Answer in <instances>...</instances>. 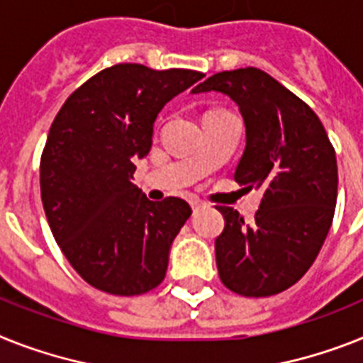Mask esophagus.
Listing matches in <instances>:
<instances>
[{
  "mask_svg": "<svg viewBox=\"0 0 363 363\" xmlns=\"http://www.w3.org/2000/svg\"><path fill=\"white\" fill-rule=\"evenodd\" d=\"M191 208H193V211H199L200 208H203V202H202V200H199V199L191 200Z\"/></svg>",
  "mask_w": 363,
  "mask_h": 363,
  "instance_id": "obj_1",
  "label": "esophagus"
}]
</instances>
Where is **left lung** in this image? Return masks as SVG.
<instances>
[{"label":"left lung","mask_w":363,"mask_h":363,"mask_svg":"<svg viewBox=\"0 0 363 363\" xmlns=\"http://www.w3.org/2000/svg\"><path fill=\"white\" fill-rule=\"evenodd\" d=\"M191 92H220L239 107L247 145L233 178L263 193L252 224L217 208L224 217L215 239L218 277L238 295H277L306 274L328 235L336 152L315 113L263 70L220 72Z\"/></svg>","instance_id":"obj_1"}]
</instances>
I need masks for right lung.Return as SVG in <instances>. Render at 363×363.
I'll list each match as a JSON object with an SVG mask.
<instances>
[{"label": "right lung", "instance_id": "add662e5", "mask_svg": "<svg viewBox=\"0 0 363 363\" xmlns=\"http://www.w3.org/2000/svg\"><path fill=\"white\" fill-rule=\"evenodd\" d=\"M202 72L115 65L65 101L40 160V194L57 245L79 277L111 295L163 282L170 247L191 217L182 199L152 202L131 182L154 122Z\"/></svg>", "mask_w": 363, "mask_h": 363}]
</instances>
